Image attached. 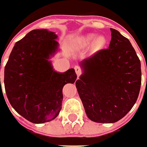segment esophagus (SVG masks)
Returning <instances> with one entry per match:
<instances>
[{
	"instance_id": "esophagus-1",
	"label": "esophagus",
	"mask_w": 147,
	"mask_h": 147,
	"mask_svg": "<svg viewBox=\"0 0 147 147\" xmlns=\"http://www.w3.org/2000/svg\"><path fill=\"white\" fill-rule=\"evenodd\" d=\"M74 69H75L76 74H77V75L80 76L81 75V74H82V68L79 66V65H75L74 66Z\"/></svg>"
}]
</instances>
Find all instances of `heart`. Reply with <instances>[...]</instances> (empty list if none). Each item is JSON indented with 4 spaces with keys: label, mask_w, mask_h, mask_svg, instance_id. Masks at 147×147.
I'll list each match as a JSON object with an SVG mask.
<instances>
[{
    "label": "heart",
    "mask_w": 147,
    "mask_h": 147,
    "mask_svg": "<svg viewBox=\"0 0 147 147\" xmlns=\"http://www.w3.org/2000/svg\"><path fill=\"white\" fill-rule=\"evenodd\" d=\"M93 38H94V35H87L86 37L85 38H83L82 39V42L84 44H88V43H90V42H92V40H93ZM105 39L104 37H102V36H99L97 38H96L95 40V45L96 47H101L105 44Z\"/></svg>",
    "instance_id": "heart-1"
}]
</instances>
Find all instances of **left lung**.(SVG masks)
Segmentation results:
<instances>
[{
    "mask_svg": "<svg viewBox=\"0 0 147 147\" xmlns=\"http://www.w3.org/2000/svg\"><path fill=\"white\" fill-rule=\"evenodd\" d=\"M109 48L82 62L84 74L76 82L86 115L92 121L115 123L124 117L138 99L141 63L128 38L111 28Z\"/></svg>",
    "mask_w": 147,
    "mask_h": 147,
    "instance_id": "left-lung-1",
    "label": "left lung"
}]
</instances>
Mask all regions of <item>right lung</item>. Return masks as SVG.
I'll use <instances>...</instances> for the list:
<instances>
[{
    "instance_id": "obj_1",
    "label": "right lung",
    "mask_w": 147,
    "mask_h": 147,
    "mask_svg": "<svg viewBox=\"0 0 147 147\" xmlns=\"http://www.w3.org/2000/svg\"><path fill=\"white\" fill-rule=\"evenodd\" d=\"M57 37L46 29L32 30L16 42L5 67L4 82L9 103L34 123L51 121L58 116L63 86L77 79L74 69L57 73L48 61L58 48Z\"/></svg>"
}]
</instances>
